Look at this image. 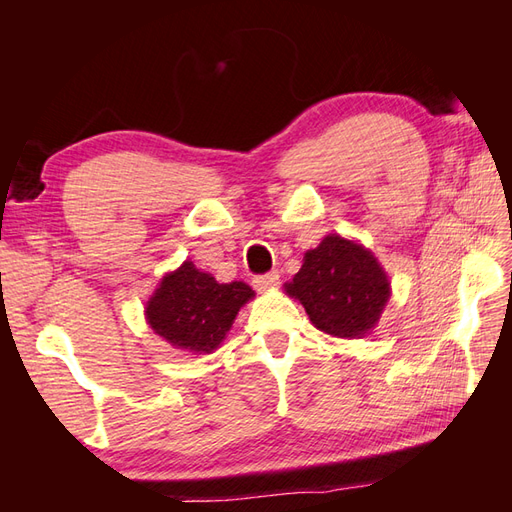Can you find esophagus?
Listing matches in <instances>:
<instances>
[{
    "instance_id": "obj_1",
    "label": "esophagus",
    "mask_w": 512,
    "mask_h": 512,
    "mask_svg": "<svg viewBox=\"0 0 512 512\" xmlns=\"http://www.w3.org/2000/svg\"><path fill=\"white\" fill-rule=\"evenodd\" d=\"M277 284H280V275H277V271H271V273L254 277V288L256 290H271Z\"/></svg>"
}]
</instances>
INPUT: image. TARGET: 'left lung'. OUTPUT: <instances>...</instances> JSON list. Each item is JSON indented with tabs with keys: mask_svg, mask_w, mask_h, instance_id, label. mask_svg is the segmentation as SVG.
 <instances>
[{
	"mask_svg": "<svg viewBox=\"0 0 512 512\" xmlns=\"http://www.w3.org/2000/svg\"><path fill=\"white\" fill-rule=\"evenodd\" d=\"M286 292L299 299L314 327L333 337H365L391 297L380 262L361 243L329 235L307 250Z\"/></svg>",
	"mask_w": 512,
	"mask_h": 512,
	"instance_id": "1",
	"label": "left lung"
}]
</instances>
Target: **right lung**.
<instances>
[{
  "label": "right lung",
  "instance_id": "obj_1",
  "mask_svg": "<svg viewBox=\"0 0 512 512\" xmlns=\"http://www.w3.org/2000/svg\"><path fill=\"white\" fill-rule=\"evenodd\" d=\"M252 297L254 290L247 284H218L213 275L185 260L162 277L147 301L145 316L153 333L173 348L209 354L224 342L239 309Z\"/></svg>",
  "mask_w": 512,
  "mask_h": 512
}]
</instances>
